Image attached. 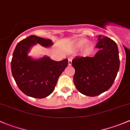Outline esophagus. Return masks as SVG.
<instances>
[{"mask_svg": "<svg viewBox=\"0 0 130 130\" xmlns=\"http://www.w3.org/2000/svg\"><path fill=\"white\" fill-rule=\"evenodd\" d=\"M72 59L70 58H69V60H68V62H69V66H71L72 65Z\"/></svg>", "mask_w": 130, "mask_h": 130, "instance_id": "obj_1", "label": "esophagus"}]
</instances>
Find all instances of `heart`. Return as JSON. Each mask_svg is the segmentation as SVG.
Returning a JSON list of instances; mask_svg holds the SVG:
<instances>
[{"label": "heart", "mask_w": 130, "mask_h": 130, "mask_svg": "<svg viewBox=\"0 0 130 130\" xmlns=\"http://www.w3.org/2000/svg\"><path fill=\"white\" fill-rule=\"evenodd\" d=\"M87 40L84 38H81V39H78V40H75L73 42V48H75V49H79L81 48L82 47H83L86 43H87ZM92 50V46L91 44L90 43H87L84 47V52L85 54H89Z\"/></svg>", "instance_id": "obj_1"}]
</instances>
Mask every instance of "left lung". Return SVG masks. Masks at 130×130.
<instances>
[{
    "instance_id": "1",
    "label": "left lung",
    "mask_w": 130,
    "mask_h": 130,
    "mask_svg": "<svg viewBox=\"0 0 130 130\" xmlns=\"http://www.w3.org/2000/svg\"><path fill=\"white\" fill-rule=\"evenodd\" d=\"M95 48L99 50L93 57H75L72 61L75 70L73 82L85 95L94 97L107 90L113 84L120 68L116 43L99 35Z\"/></svg>"
}]
</instances>
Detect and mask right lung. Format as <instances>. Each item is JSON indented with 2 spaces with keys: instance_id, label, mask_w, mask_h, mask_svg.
<instances>
[{
  "instance_id": "1",
  "label": "right lung",
  "mask_w": 130,
  "mask_h": 130,
  "mask_svg": "<svg viewBox=\"0 0 130 130\" xmlns=\"http://www.w3.org/2000/svg\"><path fill=\"white\" fill-rule=\"evenodd\" d=\"M37 44L49 48L53 43L50 39L34 35L21 41L13 53L11 71L18 87L24 94L42 99L53 92L59 77L69 62L67 58L57 61L48 56L39 58L28 56L31 48Z\"/></svg>"
}]
</instances>
